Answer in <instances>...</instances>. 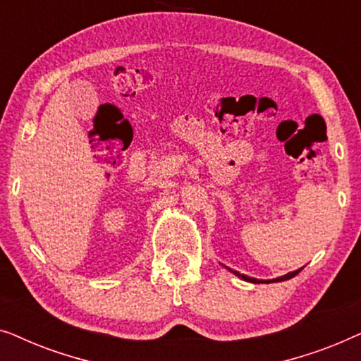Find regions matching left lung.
I'll list each match as a JSON object with an SVG mask.
<instances>
[{
	"label": "left lung",
	"instance_id": "left-lung-1",
	"mask_svg": "<svg viewBox=\"0 0 361 361\" xmlns=\"http://www.w3.org/2000/svg\"><path fill=\"white\" fill-rule=\"evenodd\" d=\"M302 269V268H300ZM300 269H298V271H293V273H288V274H284V276H281V278H276V279H273V281H268V283H279V281H288V279H290V278H294L295 274L299 273ZM231 271V269H230ZM233 274H236L238 276V278H241L243 281H250V283H266V281H259V279H255V278H250V276H245V274H240L238 271H233Z\"/></svg>",
	"mask_w": 361,
	"mask_h": 361
}]
</instances>
